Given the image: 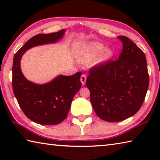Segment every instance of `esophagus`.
I'll list each match as a JSON object with an SVG mask.
<instances>
[{
  "label": "esophagus",
  "mask_w": 160,
  "mask_h": 160,
  "mask_svg": "<svg viewBox=\"0 0 160 160\" xmlns=\"http://www.w3.org/2000/svg\"><path fill=\"white\" fill-rule=\"evenodd\" d=\"M80 81H81V83H82V85H85V82H86V75L85 74H82V75H81Z\"/></svg>",
  "instance_id": "34e87169"
}]
</instances>
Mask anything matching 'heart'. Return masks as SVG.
<instances>
[{
  "mask_svg": "<svg viewBox=\"0 0 160 160\" xmlns=\"http://www.w3.org/2000/svg\"><path fill=\"white\" fill-rule=\"evenodd\" d=\"M105 48V46L100 42H92L83 44L80 47L77 54V58L81 63H89L101 53ZM113 52L107 49L97 58L94 63L99 64L111 58Z\"/></svg>",
  "mask_w": 160,
  "mask_h": 160,
  "instance_id": "heart-1",
  "label": "heart"
}]
</instances>
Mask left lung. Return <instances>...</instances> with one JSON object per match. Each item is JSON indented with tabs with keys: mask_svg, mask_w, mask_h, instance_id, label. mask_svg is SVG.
Returning a JSON list of instances; mask_svg holds the SVG:
<instances>
[{
	"mask_svg": "<svg viewBox=\"0 0 160 160\" xmlns=\"http://www.w3.org/2000/svg\"><path fill=\"white\" fill-rule=\"evenodd\" d=\"M118 39L123 43L118 59L92 68L86 80L94 111L109 122L125 120L138 112L149 85L145 53L129 38Z\"/></svg>",
	"mask_w": 160,
	"mask_h": 160,
	"instance_id": "8db88e82",
	"label": "left lung"
}]
</instances>
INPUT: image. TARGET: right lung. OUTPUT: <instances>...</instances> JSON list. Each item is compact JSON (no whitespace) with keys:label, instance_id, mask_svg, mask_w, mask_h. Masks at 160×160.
<instances>
[{"label":"right lung","instance_id":"right-lung-1","mask_svg":"<svg viewBox=\"0 0 160 160\" xmlns=\"http://www.w3.org/2000/svg\"><path fill=\"white\" fill-rule=\"evenodd\" d=\"M65 29L50 34H39L29 39L15 54L12 65V90L27 117L41 125H56L67 117L72 100L82 84L80 71L65 76L58 75L51 82L39 85L27 80L20 68L26 51L39 45L56 43L62 39Z\"/></svg>","mask_w":160,"mask_h":160}]
</instances>
